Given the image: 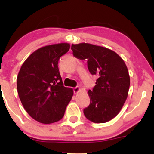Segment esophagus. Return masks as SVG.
<instances>
[{
	"instance_id": "obj_1",
	"label": "esophagus",
	"mask_w": 154,
	"mask_h": 154,
	"mask_svg": "<svg viewBox=\"0 0 154 154\" xmlns=\"http://www.w3.org/2000/svg\"><path fill=\"white\" fill-rule=\"evenodd\" d=\"M80 88L79 87H78V86H77V87H75V88H74V93H79V91H80Z\"/></svg>"
}]
</instances>
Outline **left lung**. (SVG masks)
Masks as SVG:
<instances>
[{
	"label": "left lung",
	"mask_w": 154,
	"mask_h": 154,
	"mask_svg": "<svg viewBox=\"0 0 154 154\" xmlns=\"http://www.w3.org/2000/svg\"><path fill=\"white\" fill-rule=\"evenodd\" d=\"M71 48L76 58L88 60L90 72L98 77L93 89L88 91L91 103L83 111L85 116L94 123L110 121L128 95L130 79L125 61L112 50L93 44H72Z\"/></svg>",
	"instance_id": "left-lung-1"
}]
</instances>
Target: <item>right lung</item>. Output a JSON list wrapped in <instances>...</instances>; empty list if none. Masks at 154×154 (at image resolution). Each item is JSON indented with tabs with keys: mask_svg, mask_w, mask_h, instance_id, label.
<instances>
[{
	"mask_svg": "<svg viewBox=\"0 0 154 154\" xmlns=\"http://www.w3.org/2000/svg\"><path fill=\"white\" fill-rule=\"evenodd\" d=\"M70 44L61 43L40 48L21 66L17 76V92L26 112L43 124L63 118L73 96L72 88L63 86L58 62L68 52Z\"/></svg>",
	"mask_w": 154,
	"mask_h": 154,
	"instance_id": "add662e5",
	"label": "right lung"
}]
</instances>
